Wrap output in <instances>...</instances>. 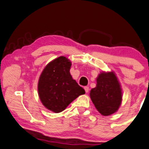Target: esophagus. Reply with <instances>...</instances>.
I'll return each instance as SVG.
<instances>
[{
    "label": "esophagus",
    "instance_id": "esophagus-1",
    "mask_svg": "<svg viewBox=\"0 0 149 149\" xmlns=\"http://www.w3.org/2000/svg\"><path fill=\"white\" fill-rule=\"evenodd\" d=\"M84 89H85V92H86V93H88V92H89V87H84Z\"/></svg>",
    "mask_w": 149,
    "mask_h": 149
}]
</instances>
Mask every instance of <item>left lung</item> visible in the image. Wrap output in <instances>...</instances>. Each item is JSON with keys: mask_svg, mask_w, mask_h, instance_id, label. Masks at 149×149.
Here are the masks:
<instances>
[{"mask_svg": "<svg viewBox=\"0 0 149 149\" xmlns=\"http://www.w3.org/2000/svg\"><path fill=\"white\" fill-rule=\"evenodd\" d=\"M96 81L89 94L97 110L105 116L116 113L122 103V89L115 72L102 71Z\"/></svg>", "mask_w": 149, "mask_h": 149, "instance_id": "obj_1", "label": "left lung"}]
</instances>
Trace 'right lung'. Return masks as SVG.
Listing matches in <instances>:
<instances>
[{"instance_id":"right-lung-1","label":"right lung","mask_w":149,"mask_h":149,"mask_svg":"<svg viewBox=\"0 0 149 149\" xmlns=\"http://www.w3.org/2000/svg\"><path fill=\"white\" fill-rule=\"evenodd\" d=\"M72 65L65 56L49 62L41 73L38 84L39 97L49 110L60 113L85 90L72 79L70 73Z\"/></svg>"}]
</instances>
